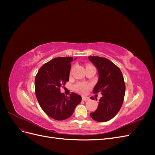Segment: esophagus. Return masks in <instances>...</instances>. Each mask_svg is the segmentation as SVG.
<instances>
[{
  "mask_svg": "<svg viewBox=\"0 0 155 155\" xmlns=\"http://www.w3.org/2000/svg\"><path fill=\"white\" fill-rule=\"evenodd\" d=\"M90 100V98L87 96H82V100L83 101H88Z\"/></svg>",
  "mask_w": 155,
  "mask_h": 155,
  "instance_id": "1",
  "label": "esophagus"
}]
</instances>
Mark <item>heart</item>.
Masks as SVG:
<instances>
[{
  "instance_id": "1",
  "label": "heart",
  "mask_w": 155,
  "mask_h": 155,
  "mask_svg": "<svg viewBox=\"0 0 155 155\" xmlns=\"http://www.w3.org/2000/svg\"><path fill=\"white\" fill-rule=\"evenodd\" d=\"M90 64H88L87 66H89ZM91 85L90 83H85V82H78L74 87V89L76 92L84 94H85L89 88H91Z\"/></svg>"
}]
</instances>
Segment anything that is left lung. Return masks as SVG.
<instances>
[{
  "instance_id": "1",
  "label": "left lung",
  "mask_w": 155,
  "mask_h": 155,
  "mask_svg": "<svg viewBox=\"0 0 155 155\" xmlns=\"http://www.w3.org/2000/svg\"><path fill=\"white\" fill-rule=\"evenodd\" d=\"M88 59L96 67L99 77L93 93L100 92L102 94L97 109L90 116L95 121L105 122L114 118L123 104L125 92L124 76L120 69L107 58L89 56Z\"/></svg>"
}]
</instances>
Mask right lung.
I'll return each instance as SVG.
<instances>
[{
    "mask_svg": "<svg viewBox=\"0 0 155 155\" xmlns=\"http://www.w3.org/2000/svg\"><path fill=\"white\" fill-rule=\"evenodd\" d=\"M76 59V58H75ZM72 57L56 58L42 66L35 79L36 97L41 109L50 118L64 120L72 116L81 97L71 93L67 97L60 88L69 81Z\"/></svg>",
    "mask_w": 155,
    "mask_h": 155,
    "instance_id": "obj_1",
    "label": "right lung"
}]
</instances>
